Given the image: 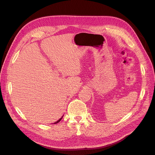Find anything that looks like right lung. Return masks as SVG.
Here are the masks:
<instances>
[{"instance_id": "right-lung-1", "label": "right lung", "mask_w": 155, "mask_h": 155, "mask_svg": "<svg viewBox=\"0 0 155 155\" xmlns=\"http://www.w3.org/2000/svg\"><path fill=\"white\" fill-rule=\"evenodd\" d=\"M61 119H62V118H60V119H59V120L58 121H56V122H55L54 124H58V123H59V121H60L61 120Z\"/></svg>"}]
</instances>
